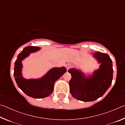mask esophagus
<instances>
[{
	"label": "esophagus",
	"mask_w": 125,
	"mask_h": 125,
	"mask_svg": "<svg viewBox=\"0 0 125 125\" xmlns=\"http://www.w3.org/2000/svg\"><path fill=\"white\" fill-rule=\"evenodd\" d=\"M65 67H66L67 71H68V69L71 67V64H67L66 65H65Z\"/></svg>",
	"instance_id": "obj_1"
}]
</instances>
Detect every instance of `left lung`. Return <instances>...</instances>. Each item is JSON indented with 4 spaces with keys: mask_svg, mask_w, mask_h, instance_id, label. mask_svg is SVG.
I'll return each mask as SVG.
<instances>
[{
    "mask_svg": "<svg viewBox=\"0 0 125 125\" xmlns=\"http://www.w3.org/2000/svg\"><path fill=\"white\" fill-rule=\"evenodd\" d=\"M93 57L100 65L92 74L86 75L74 68L68 71L72 75L69 83L71 94L73 98L84 102L96 100L102 96L113 80V62L109 55L96 52Z\"/></svg>",
    "mask_w": 125,
    "mask_h": 125,
    "instance_id": "left-lung-1",
    "label": "left lung"
}]
</instances>
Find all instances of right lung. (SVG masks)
Here are the masks:
<instances>
[{"label":"right lung","instance_id":"add662e5","mask_svg":"<svg viewBox=\"0 0 125 125\" xmlns=\"http://www.w3.org/2000/svg\"><path fill=\"white\" fill-rule=\"evenodd\" d=\"M40 47L28 46L24 48L19 54L15 62L14 75L21 90L27 96L33 98L41 99L50 96L53 92L54 84L67 72L65 67H54L45 75L38 79H26L23 77L22 61L32 53L38 51Z\"/></svg>","mask_w":125,"mask_h":125}]
</instances>
